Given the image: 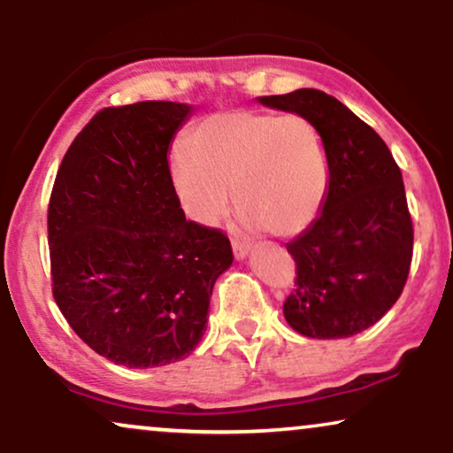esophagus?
Segmentation results:
<instances>
[{"label": "esophagus", "instance_id": "34e87169", "mask_svg": "<svg viewBox=\"0 0 453 453\" xmlns=\"http://www.w3.org/2000/svg\"><path fill=\"white\" fill-rule=\"evenodd\" d=\"M251 247L245 245V243H237V241H233V253H234V259H245L247 256H250Z\"/></svg>", "mask_w": 453, "mask_h": 453}]
</instances>
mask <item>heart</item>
Returning a JSON list of instances; mask_svg holds the SVG:
<instances>
[{
  "instance_id": "b5f03b06",
  "label": "heart",
  "mask_w": 453,
  "mask_h": 453,
  "mask_svg": "<svg viewBox=\"0 0 453 453\" xmlns=\"http://www.w3.org/2000/svg\"><path fill=\"white\" fill-rule=\"evenodd\" d=\"M171 183L196 225L214 226L234 189L245 226L295 237L324 208L330 166L324 140L305 117L233 109L191 129L188 152L171 160Z\"/></svg>"
}]
</instances>
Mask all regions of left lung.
I'll return each mask as SVG.
<instances>
[{"mask_svg":"<svg viewBox=\"0 0 453 453\" xmlns=\"http://www.w3.org/2000/svg\"><path fill=\"white\" fill-rule=\"evenodd\" d=\"M257 103L311 121L330 166L319 216L287 243L296 288L284 303V319L307 338L355 336L392 309L411 270L412 220L402 173L375 129L326 92L299 88Z\"/></svg>","mask_w":453,"mask_h":453,"instance_id":"left-lung-1","label":"left lung"}]
</instances>
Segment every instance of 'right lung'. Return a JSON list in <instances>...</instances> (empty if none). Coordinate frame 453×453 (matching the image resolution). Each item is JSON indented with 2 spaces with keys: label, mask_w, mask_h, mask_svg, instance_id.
Listing matches in <instances>:
<instances>
[{
  "label": "right lung",
  "mask_w": 453,
  "mask_h": 453,
  "mask_svg": "<svg viewBox=\"0 0 453 453\" xmlns=\"http://www.w3.org/2000/svg\"><path fill=\"white\" fill-rule=\"evenodd\" d=\"M194 104L146 101L92 117L49 202L53 296L92 350L129 369L189 357L214 282L233 264L220 231L185 220L166 154Z\"/></svg>",
  "instance_id": "add662e5"
}]
</instances>
